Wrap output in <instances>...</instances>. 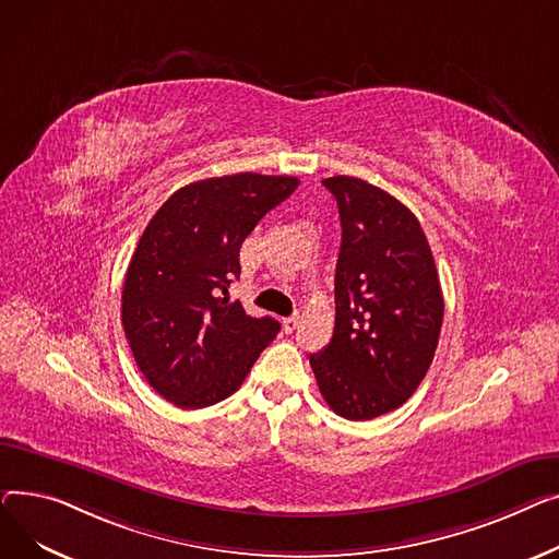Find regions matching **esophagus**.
<instances>
[{
	"label": "esophagus",
	"mask_w": 559,
	"mask_h": 559,
	"mask_svg": "<svg viewBox=\"0 0 559 559\" xmlns=\"http://www.w3.org/2000/svg\"><path fill=\"white\" fill-rule=\"evenodd\" d=\"M298 322H300V316H298V313H293V316L284 318V322H282V326H284V332H286V334H290V332H295V330H298Z\"/></svg>",
	"instance_id": "esophagus-1"
}]
</instances>
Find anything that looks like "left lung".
<instances>
[{"instance_id":"obj_1","label":"left lung","mask_w":559,"mask_h":559,"mask_svg":"<svg viewBox=\"0 0 559 559\" xmlns=\"http://www.w3.org/2000/svg\"><path fill=\"white\" fill-rule=\"evenodd\" d=\"M341 214L336 324L311 354L320 395L345 419L400 408L433 360L444 300L431 246L395 195L352 176L322 180Z\"/></svg>"}]
</instances>
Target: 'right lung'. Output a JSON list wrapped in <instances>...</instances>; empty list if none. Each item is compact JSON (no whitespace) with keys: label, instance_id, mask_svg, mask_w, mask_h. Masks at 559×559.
Wrapping results in <instances>:
<instances>
[{"label":"right lung","instance_id":"obj_1","mask_svg":"<svg viewBox=\"0 0 559 559\" xmlns=\"http://www.w3.org/2000/svg\"><path fill=\"white\" fill-rule=\"evenodd\" d=\"M298 185L261 174L199 180L146 225L128 264L121 322L140 372L167 402L218 404L277 336V320L252 318L223 295L241 275L243 239Z\"/></svg>","mask_w":559,"mask_h":559}]
</instances>
